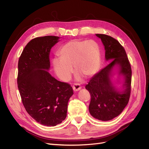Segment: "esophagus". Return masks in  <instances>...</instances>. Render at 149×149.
Segmentation results:
<instances>
[{
	"label": "esophagus",
	"mask_w": 149,
	"mask_h": 149,
	"mask_svg": "<svg viewBox=\"0 0 149 149\" xmlns=\"http://www.w3.org/2000/svg\"><path fill=\"white\" fill-rule=\"evenodd\" d=\"M81 89V86L79 84H74L73 86V89L74 92H76V91H79L80 89Z\"/></svg>",
	"instance_id": "1"
}]
</instances>
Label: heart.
Wrapping results in <instances>:
<instances>
[{
  "label": "heart",
  "instance_id": "heart-1",
  "mask_svg": "<svg viewBox=\"0 0 149 149\" xmlns=\"http://www.w3.org/2000/svg\"><path fill=\"white\" fill-rule=\"evenodd\" d=\"M60 58H54L55 73L61 80L68 81L76 71L86 77L94 75L99 71L101 63L100 47L94 40H71L58 50Z\"/></svg>",
  "mask_w": 149,
  "mask_h": 149
}]
</instances>
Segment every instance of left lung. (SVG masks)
I'll use <instances>...</instances> for the list:
<instances>
[{
	"mask_svg": "<svg viewBox=\"0 0 149 149\" xmlns=\"http://www.w3.org/2000/svg\"><path fill=\"white\" fill-rule=\"evenodd\" d=\"M95 36L101 39L104 46L105 60L111 61L92 77L86 86L91 97L89 110L95 118L109 121L120 115L129 102L131 67L125 49L117 40L105 34ZM115 75L121 88L119 89L112 82Z\"/></svg>",
	"mask_w": 149,
	"mask_h": 149,
	"instance_id": "1",
	"label": "left lung"
}]
</instances>
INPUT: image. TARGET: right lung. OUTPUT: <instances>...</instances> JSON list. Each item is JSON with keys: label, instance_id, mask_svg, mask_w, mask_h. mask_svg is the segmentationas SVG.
I'll list each match as a JSON object with an SVG mask.
<instances>
[{"label": "right lung", "instance_id": "1", "mask_svg": "<svg viewBox=\"0 0 149 149\" xmlns=\"http://www.w3.org/2000/svg\"><path fill=\"white\" fill-rule=\"evenodd\" d=\"M60 37L32 39L25 46L18 61V88L28 113L39 123L55 126L66 117L68 103L73 91L68 83L52 76L50 52Z\"/></svg>", "mask_w": 149, "mask_h": 149}]
</instances>
